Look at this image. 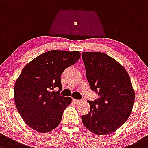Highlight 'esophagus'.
Listing matches in <instances>:
<instances>
[{
	"label": "esophagus",
	"mask_w": 148,
	"mask_h": 148,
	"mask_svg": "<svg viewBox=\"0 0 148 148\" xmlns=\"http://www.w3.org/2000/svg\"><path fill=\"white\" fill-rule=\"evenodd\" d=\"M73 102H74L75 103H79L82 102L81 100H77V99H73Z\"/></svg>",
	"instance_id": "esophagus-1"
}]
</instances>
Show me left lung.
<instances>
[{
	"instance_id": "left-lung-1",
	"label": "left lung",
	"mask_w": 148,
	"mask_h": 148,
	"mask_svg": "<svg viewBox=\"0 0 148 148\" xmlns=\"http://www.w3.org/2000/svg\"><path fill=\"white\" fill-rule=\"evenodd\" d=\"M82 60L90 87L99 97L87 101L91 108L82 121L94 134H110L127 121L133 110L136 94L130 77L121 64L105 53L84 52Z\"/></svg>"
}]
</instances>
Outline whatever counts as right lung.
<instances>
[{"mask_svg": "<svg viewBox=\"0 0 148 148\" xmlns=\"http://www.w3.org/2000/svg\"><path fill=\"white\" fill-rule=\"evenodd\" d=\"M78 51L51 50L25 66L14 88L15 103L23 121L34 130L48 133L59 125L72 99L60 95L61 74L80 59Z\"/></svg>", "mask_w": 148, "mask_h": 148, "instance_id": "obj_1", "label": "right lung"}]
</instances>
